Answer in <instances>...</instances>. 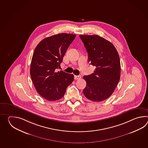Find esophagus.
<instances>
[{
  "label": "esophagus",
  "instance_id": "esophagus-1",
  "mask_svg": "<svg viewBox=\"0 0 148 148\" xmlns=\"http://www.w3.org/2000/svg\"><path fill=\"white\" fill-rule=\"evenodd\" d=\"M81 78H82V76L80 75H75V76H74V78H75V80L80 79Z\"/></svg>",
  "mask_w": 148,
  "mask_h": 148
}]
</instances>
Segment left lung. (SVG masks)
Segmentation results:
<instances>
[{"instance_id":"1","label":"left lung","mask_w":148,"mask_h":148,"mask_svg":"<svg viewBox=\"0 0 148 148\" xmlns=\"http://www.w3.org/2000/svg\"><path fill=\"white\" fill-rule=\"evenodd\" d=\"M88 52V61L96 67L94 73L84 75L87 86L85 97L93 101H101L110 97L120 79V57L110 41L97 35H79Z\"/></svg>"}]
</instances>
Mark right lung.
Returning <instances> with one entry per match:
<instances>
[{
	"mask_svg": "<svg viewBox=\"0 0 148 148\" xmlns=\"http://www.w3.org/2000/svg\"><path fill=\"white\" fill-rule=\"evenodd\" d=\"M75 36L65 33L54 35L42 40L35 49L30 75L38 93L47 101L63 97L66 88L73 81V74L57 70Z\"/></svg>",
	"mask_w": 148,
	"mask_h": 148,
	"instance_id": "right-lung-1",
	"label": "right lung"
}]
</instances>
